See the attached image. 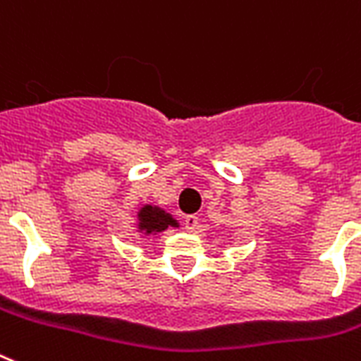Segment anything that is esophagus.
<instances>
[{"mask_svg": "<svg viewBox=\"0 0 361 361\" xmlns=\"http://www.w3.org/2000/svg\"><path fill=\"white\" fill-rule=\"evenodd\" d=\"M197 216H186V218H184V229L186 231H195L197 229Z\"/></svg>", "mask_w": 361, "mask_h": 361, "instance_id": "obj_1", "label": "esophagus"}]
</instances>
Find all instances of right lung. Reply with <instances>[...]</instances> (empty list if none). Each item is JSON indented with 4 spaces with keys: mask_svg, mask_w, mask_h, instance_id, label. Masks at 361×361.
I'll return each instance as SVG.
<instances>
[{
    "mask_svg": "<svg viewBox=\"0 0 361 361\" xmlns=\"http://www.w3.org/2000/svg\"><path fill=\"white\" fill-rule=\"evenodd\" d=\"M137 218H140V229L145 231V235L160 233L169 226L177 227V220H173L171 214H167L166 210L158 209V207H151V204H145L137 212Z\"/></svg>",
    "mask_w": 361,
    "mask_h": 361,
    "instance_id": "right-lung-1",
    "label": "right lung"
}]
</instances>
